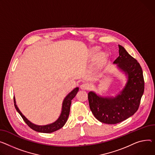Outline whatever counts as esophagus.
<instances>
[{
  "label": "esophagus",
  "mask_w": 155,
  "mask_h": 155,
  "mask_svg": "<svg viewBox=\"0 0 155 155\" xmlns=\"http://www.w3.org/2000/svg\"><path fill=\"white\" fill-rule=\"evenodd\" d=\"M90 88V86L87 83H83L80 85V88L83 90H87Z\"/></svg>",
  "instance_id": "obj_1"
}]
</instances>
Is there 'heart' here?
Returning <instances> with one entry per match:
<instances>
[{
	"instance_id": "obj_1",
	"label": "heart",
	"mask_w": 155,
	"mask_h": 155,
	"mask_svg": "<svg viewBox=\"0 0 155 155\" xmlns=\"http://www.w3.org/2000/svg\"><path fill=\"white\" fill-rule=\"evenodd\" d=\"M98 50V49H96L94 52H96V51ZM105 58V55L104 54V53H102V54H100V55H99V57H98V58H99V60H102V59H104V58Z\"/></svg>"
}]
</instances>
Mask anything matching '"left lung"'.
I'll return each mask as SVG.
<instances>
[{
  "label": "left lung",
  "instance_id": "left-lung-1",
  "mask_svg": "<svg viewBox=\"0 0 155 155\" xmlns=\"http://www.w3.org/2000/svg\"><path fill=\"white\" fill-rule=\"evenodd\" d=\"M118 47L119 57L113 63L128 74L125 87L115 98H102L92 91L88 95L92 113L98 121L106 124H117L135 114L145 89L141 65L124 47L120 45Z\"/></svg>",
  "mask_w": 155,
  "mask_h": 155
}]
</instances>
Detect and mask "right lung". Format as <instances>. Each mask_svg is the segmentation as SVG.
Here are the masks:
<instances>
[{"mask_svg": "<svg viewBox=\"0 0 155 155\" xmlns=\"http://www.w3.org/2000/svg\"><path fill=\"white\" fill-rule=\"evenodd\" d=\"M78 91V88H75L73 91H71L70 94L65 97V98L64 100L63 105H62V110H61V115L58 119L54 123H51V124L45 125V126H38L33 124L30 121H28L23 115L22 113L20 112V111L18 110V107H17L15 104V98L14 97V106L18 113L23 118L24 121L26 123V124L32 130L41 133H50L54 132L61 128H62L65 123L67 121V119L69 116L70 113V105L71 103V100L73 99L75 95H77V92Z\"/></svg>", "mask_w": 155, "mask_h": 155, "instance_id": "1", "label": "right lung"}]
</instances>
